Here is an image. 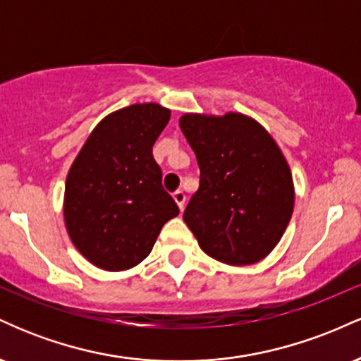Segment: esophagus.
<instances>
[{
	"label": "esophagus",
	"mask_w": 361,
	"mask_h": 361,
	"mask_svg": "<svg viewBox=\"0 0 361 361\" xmlns=\"http://www.w3.org/2000/svg\"><path fill=\"white\" fill-rule=\"evenodd\" d=\"M173 200L176 202L178 207H180V210H183L185 207V200H186V195L181 192V190H176L175 193H173Z\"/></svg>",
	"instance_id": "34e87169"
}]
</instances>
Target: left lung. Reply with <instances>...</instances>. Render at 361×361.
<instances>
[{
    "mask_svg": "<svg viewBox=\"0 0 361 361\" xmlns=\"http://www.w3.org/2000/svg\"><path fill=\"white\" fill-rule=\"evenodd\" d=\"M180 127L200 168L183 221L210 258L234 267L273 251L293 212L292 173L273 137L243 114H185Z\"/></svg>",
    "mask_w": 361,
    "mask_h": 361,
    "instance_id": "left-lung-1",
    "label": "left lung"
}]
</instances>
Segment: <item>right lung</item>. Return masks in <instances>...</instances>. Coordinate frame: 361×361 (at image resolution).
<instances>
[{"mask_svg":"<svg viewBox=\"0 0 361 361\" xmlns=\"http://www.w3.org/2000/svg\"><path fill=\"white\" fill-rule=\"evenodd\" d=\"M171 111L157 103L126 106L93 128L66 178L64 222L76 250L94 267L139 264L180 209L161 185L152 146Z\"/></svg>","mask_w":361,"mask_h":361,"instance_id":"add662e5","label":"right lung"}]
</instances>
